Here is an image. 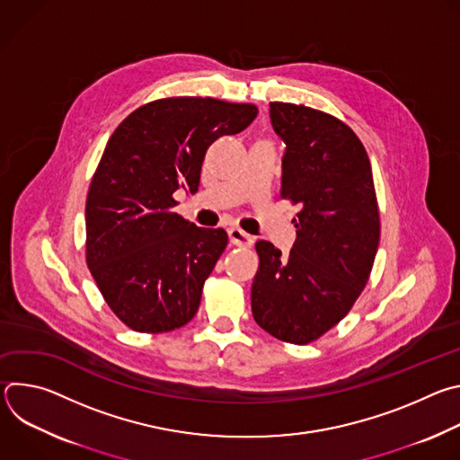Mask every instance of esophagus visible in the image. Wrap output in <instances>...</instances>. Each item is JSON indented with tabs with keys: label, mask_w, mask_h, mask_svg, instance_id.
Here are the masks:
<instances>
[{
	"label": "esophagus",
	"mask_w": 460,
	"mask_h": 460,
	"mask_svg": "<svg viewBox=\"0 0 460 460\" xmlns=\"http://www.w3.org/2000/svg\"><path fill=\"white\" fill-rule=\"evenodd\" d=\"M229 240H231V243L240 245V247H251L252 245V236L247 234L245 231H242L240 227H231L229 229Z\"/></svg>",
	"instance_id": "34e87169"
}]
</instances>
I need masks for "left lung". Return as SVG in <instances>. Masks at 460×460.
I'll return each instance as SVG.
<instances>
[{
    "mask_svg": "<svg viewBox=\"0 0 460 460\" xmlns=\"http://www.w3.org/2000/svg\"><path fill=\"white\" fill-rule=\"evenodd\" d=\"M270 116L286 144L280 194L300 213L288 256L256 242L251 309L275 339L309 344L349 313L367 284L380 240L373 172L362 142L339 118L284 102H271Z\"/></svg>",
    "mask_w": 460,
    "mask_h": 460,
    "instance_id": "8db88e82",
    "label": "left lung"
}]
</instances>
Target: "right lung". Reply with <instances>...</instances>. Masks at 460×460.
<instances>
[{
    "label": "right lung",
    "mask_w": 460,
    "mask_h": 460,
    "mask_svg": "<svg viewBox=\"0 0 460 460\" xmlns=\"http://www.w3.org/2000/svg\"><path fill=\"white\" fill-rule=\"evenodd\" d=\"M251 103L165 98L130 112L112 133L85 204L87 266L114 314L140 333H165L199 311L227 233L174 213L196 192L209 146L243 130Z\"/></svg>",
    "instance_id": "1"
}]
</instances>
